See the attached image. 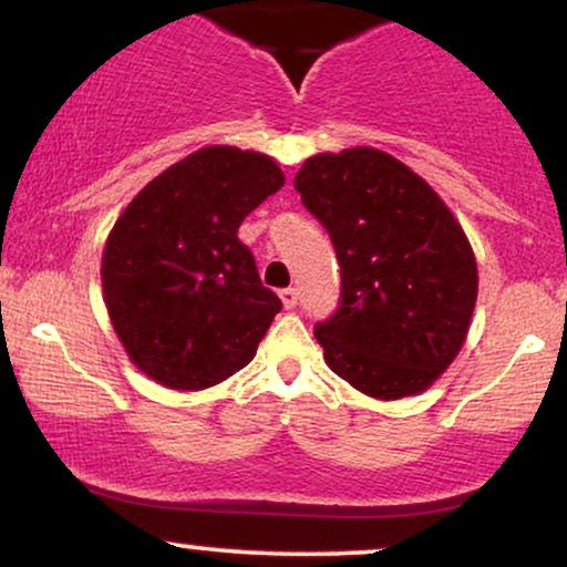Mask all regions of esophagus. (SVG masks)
Instances as JSON below:
<instances>
[{
  "mask_svg": "<svg viewBox=\"0 0 567 567\" xmlns=\"http://www.w3.org/2000/svg\"><path fill=\"white\" fill-rule=\"evenodd\" d=\"M278 297H281L286 310H295V307H297V289H284Z\"/></svg>",
  "mask_w": 567,
  "mask_h": 567,
  "instance_id": "obj_1",
  "label": "esophagus"
}]
</instances>
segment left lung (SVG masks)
<instances>
[{"label":"left lung","mask_w":567,"mask_h":567,"mask_svg":"<svg viewBox=\"0 0 567 567\" xmlns=\"http://www.w3.org/2000/svg\"><path fill=\"white\" fill-rule=\"evenodd\" d=\"M295 188L341 268L339 310L316 326L328 368L373 400L421 394L457 358L476 307L463 226L415 171L373 146L307 157Z\"/></svg>","instance_id":"left-lung-1"}]
</instances>
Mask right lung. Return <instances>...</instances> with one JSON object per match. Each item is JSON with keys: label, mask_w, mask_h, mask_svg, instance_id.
I'll return each instance as SVG.
<instances>
[{"label": "right lung", "mask_w": 567, "mask_h": 567, "mask_svg": "<svg viewBox=\"0 0 567 567\" xmlns=\"http://www.w3.org/2000/svg\"><path fill=\"white\" fill-rule=\"evenodd\" d=\"M276 159L236 146H205L152 178L102 251L110 323L152 381L202 391L249 365L281 312L241 220L284 186Z\"/></svg>", "instance_id": "add662e5"}]
</instances>
